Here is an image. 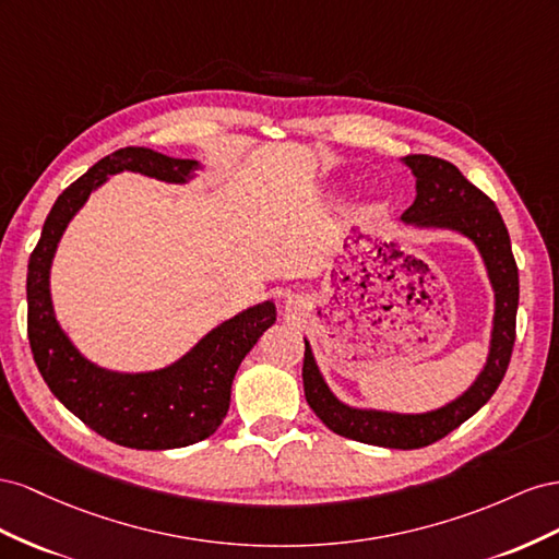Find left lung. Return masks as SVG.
Returning a JSON list of instances; mask_svg holds the SVG:
<instances>
[{
	"label": "left lung",
	"instance_id": "8db88e82",
	"mask_svg": "<svg viewBox=\"0 0 559 559\" xmlns=\"http://www.w3.org/2000/svg\"><path fill=\"white\" fill-rule=\"evenodd\" d=\"M403 162L417 178V199L403 213V222L414 227L452 229L468 236L480 250L493 288V328L485 370L473 386L456 401L426 414H393L377 409H356L340 403L323 381L313 360L311 346L305 340V395L332 433L379 444L391 450H419L438 442L480 409L499 389L508 370L515 344V313L520 299L518 264L510 250V236L493 201L471 185L461 170L438 156L409 154Z\"/></svg>",
	"mask_w": 559,
	"mask_h": 559
}]
</instances>
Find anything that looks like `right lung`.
<instances>
[{"label":"right lung","instance_id":"right-lung-1","mask_svg":"<svg viewBox=\"0 0 559 559\" xmlns=\"http://www.w3.org/2000/svg\"><path fill=\"white\" fill-rule=\"evenodd\" d=\"M199 168L147 147H123L100 158L56 199L27 264V337L51 393L95 433L131 450H175L213 436L227 417L231 381L262 332L274 325V301H262L213 332L164 370L121 374L88 362L60 330L49 290L62 231L107 175L133 170L164 182H187Z\"/></svg>","mask_w":559,"mask_h":559}]
</instances>
